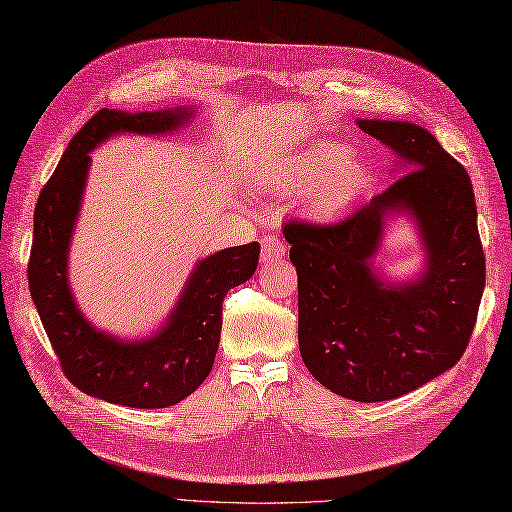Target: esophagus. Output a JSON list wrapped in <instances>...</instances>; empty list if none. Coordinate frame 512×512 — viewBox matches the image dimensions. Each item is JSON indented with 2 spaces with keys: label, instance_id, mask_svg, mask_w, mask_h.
<instances>
[{
  "label": "esophagus",
  "instance_id": "esophagus-1",
  "mask_svg": "<svg viewBox=\"0 0 512 512\" xmlns=\"http://www.w3.org/2000/svg\"><path fill=\"white\" fill-rule=\"evenodd\" d=\"M285 253H287V246L281 238H277V235H266V238L261 240V261H264V264L281 261Z\"/></svg>",
  "mask_w": 512,
  "mask_h": 512
}]
</instances>
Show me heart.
<instances>
[{
  "label": "heart",
  "mask_w": 512,
  "mask_h": 512,
  "mask_svg": "<svg viewBox=\"0 0 512 512\" xmlns=\"http://www.w3.org/2000/svg\"><path fill=\"white\" fill-rule=\"evenodd\" d=\"M374 170L350 147L339 142H318L298 153L292 162L268 175V188L281 194H305L311 214L335 216L359 203L372 190Z\"/></svg>",
  "instance_id": "b5f03b06"
}]
</instances>
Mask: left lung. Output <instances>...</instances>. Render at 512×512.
I'll return each instance as SVG.
<instances>
[{
    "label": "left lung",
    "instance_id": "8db88e82",
    "mask_svg": "<svg viewBox=\"0 0 512 512\" xmlns=\"http://www.w3.org/2000/svg\"><path fill=\"white\" fill-rule=\"evenodd\" d=\"M357 125L400 157L391 186L335 225L285 222L298 274V346L313 378L357 402L400 398L458 363L484 290V253L471 179L424 127ZM389 211H409L427 270L389 286L369 264Z\"/></svg>",
    "mask_w": 512,
    "mask_h": 512
}]
</instances>
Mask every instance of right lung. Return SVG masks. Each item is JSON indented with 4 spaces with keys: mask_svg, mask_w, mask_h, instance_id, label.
<instances>
[{
    "mask_svg": "<svg viewBox=\"0 0 512 512\" xmlns=\"http://www.w3.org/2000/svg\"><path fill=\"white\" fill-rule=\"evenodd\" d=\"M188 108L162 112L99 110L69 142L34 209L30 294L64 376L88 396L131 409H166L188 398L212 372L222 300L257 270L259 244L231 246L201 259L160 331L125 342L97 331L77 309L67 259L80 214L90 155L112 134H164L186 123Z\"/></svg>",
    "mask_w": 512,
    "mask_h": 512,
    "instance_id": "add662e5",
    "label": "right lung"
}]
</instances>
